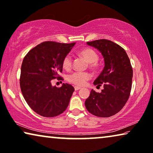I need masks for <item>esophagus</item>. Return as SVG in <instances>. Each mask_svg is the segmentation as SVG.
I'll return each instance as SVG.
<instances>
[{"instance_id": "34e87169", "label": "esophagus", "mask_w": 153, "mask_h": 153, "mask_svg": "<svg viewBox=\"0 0 153 153\" xmlns=\"http://www.w3.org/2000/svg\"><path fill=\"white\" fill-rule=\"evenodd\" d=\"M80 89H81V88L80 87H78V86H75V87H74V90H76H76H80Z\"/></svg>"}]
</instances>
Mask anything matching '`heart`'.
<instances>
[{
  "label": "heart",
  "instance_id": "obj_1",
  "mask_svg": "<svg viewBox=\"0 0 153 153\" xmlns=\"http://www.w3.org/2000/svg\"><path fill=\"white\" fill-rule=\"evenodd\" d=\"M79 55L89 63V68L93 70L98 68L97 61L99 60V55L94 50L90 48H85L79 52ZM63 68L65 70H70L72 65V60L70 55H67L63 60ZM90 79V74L86 72H74L68 75V80L71 83L78 86H83L86 81Z\"/></svg>",
  "mask_w": 153,
  "mask_h": 153
}]
</instances>
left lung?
I'll list each match as a JSON object with an SVG mask.
<instances>
[{
	"label": "left lung",
	"instance_id": "8db88e82",
	"mask_svg": "<svg viewBox=\"0 0 153 153\" xmlns=\"http://www.w3.org/2000/svg\"><path fill=\"white\" fill-rule=\"evenodd\" d=\"M87 45L101 53L105 66L94 81V85H103V89L100 93L91 90L85 108L97 117H111L122 109L129 98L133 72L131 63L126 51L109 40H96Z\"/></svg>",
	"mask_w": 153,
	"mask_h": 153
}]
</instances>
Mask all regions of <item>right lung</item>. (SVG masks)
Masks as SVG:
<instances>
[{
	"mask_svg": "<svg viewBox=\"0 0 153 153\" xmlns=\"http://www.w3.org/2000/svg\"><path fill=\"white\" fill-rule=\"evenodd\" d=\"M74 45L45 41L31 50L23 59L20 77L22 94L29 106L41 116H58L69 105L74 88L68 83L57 88L51 81L62 72L63 59Z\"/></svg>",
	"mask_w": 153,
	"mask_h": 153,
	"instance_id": "obj_1",
	"label": "right lung"
}]
</instances>
